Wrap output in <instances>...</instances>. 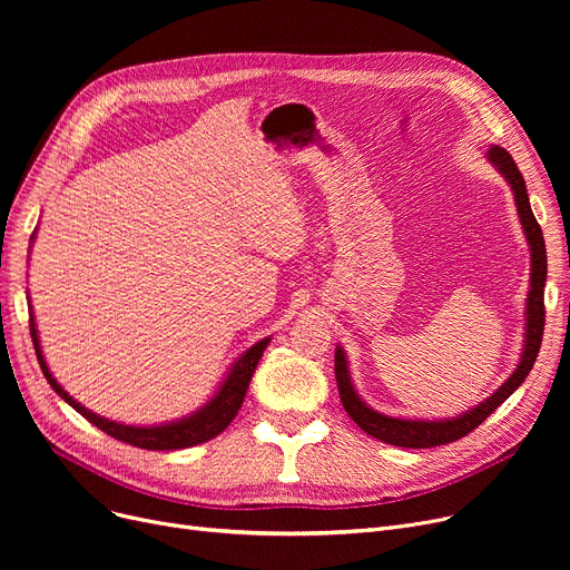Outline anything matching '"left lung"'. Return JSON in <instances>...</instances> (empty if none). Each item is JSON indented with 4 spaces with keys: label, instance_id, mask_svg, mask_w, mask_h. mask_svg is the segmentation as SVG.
Here are the masks:
<instances>
[{
    "label": "left lung",
    "instance_id": "8db88e82",
    "mask_svg": "<svg viewBox=\"0 0 570 570\" xmlns=\"http://www.w3.org/2000/svg\"><path fill=\"white\" fill-rule=\"evenodd\" d=\"M488 161L503 175L508 187L513 189V198L518 205V217L527 237V245L531 252V277H529V293H527V309H524V346L520 363L515 372L508 376L497 391L481 404H475L473 409L464 411L462 415L455 417H441V421H409V417H393L374 411L363 402V397L355 393V385L351 381L348 372V361L342 346L335 348V376H337V387H340V397L346 409V413L353 417L355 425L370 436L400 445V448H432V445H443L458 441L473 432L478 425H481L488 415H492L494 409H499L508 397H511L527 374L531 372L538 351H541L543 342V327H546V305H543V291H546V277H548V254H546V239L543 230L538 226L531 205H529V194L524 177L513 161V157L505 153L503 147L492 145L488 149Z\"/></svg>",
    "mask_w": 570,
    "mask_h": 570
}]
</instances>
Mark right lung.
Instances as JSON below:
<instances>
[{
	"instance_id": "1",
	"label": "right lung",
	"mask_w": 570,
	"mask_h": 570,
	"mask_svg": "<svg viewBox=\"0 0 570 570\" xmlns=\"http://www.w3.org/2000/svg\"><path fill=\"white\" fill-rule=\"evenodd\" d=\"M37 237V230L32 235V239ZM32 309V305H29ZM29 333H32V342H35V351L39 357V365L43 376L48 379L52 391L62 397L69 406H73L82 417H87L89 423L97 425L101 432L110 434L117 441H125L129 445L136 448H145V451H183V448H191L198 443H205L209 439H215L217 434H222L233 417L237 415L239 406L245 402L247 387L252 381V374L261 361V355L265 351V346L269 344V337L256 342L252 348H247L243 355L237 357L233 363V367L228 370L226 379L222 381V385L217 387V393L209 397L198 411L179 417V421L173 423H161V425H125L117 421H108V417L85 409L80 402H76L62 385L55 381V376L50 374L46 357L41 351V342H39V331H37V321H35V312L29 314Z\"/></svg>"
}]
</instances>
